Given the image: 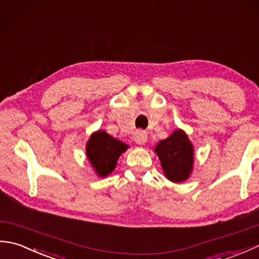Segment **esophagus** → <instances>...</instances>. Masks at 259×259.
<instances>
[{
  "instance_id": "34e87169",
  "label": "esophagus",
  "mask_w": 259,
  "mask_h": 259,
  "mask_svg": "<svg viewBox=\"0 0 259 259\" xmlns=\"http://www.w3.org/2000/svg\"><path fill=\"white\" fill-rule=\"evenodd\" d=\"M135 141L138 145H145L147 141V133L144 130H137L135 134Z\"/></svg>"
}]
</instances>
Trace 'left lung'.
I'll return each instance as SVG.
<instances>
[{
    "instance_id": "1",
    "label": "left lung",
    "mask_w": 259,
    "mask_h": 259,
    "mask_svg": "<svg viewBox=\"0 0 259 259\" xmlns=\"http://www.w3.org/2000/svg\"><path fill=\"white\" fill-rule=\"evenodd\" d=\"M155 151L170 181L181 183L189 177L194 162V148L184 131L176 130L167 139L159 141Z\"/></svg>"
}]
</instances>
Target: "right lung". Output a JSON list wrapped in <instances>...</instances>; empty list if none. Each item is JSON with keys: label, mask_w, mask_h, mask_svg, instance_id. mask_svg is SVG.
I'll return each mask as SVG.
<instances>
[{"label": "right lung", "mask_w": 259, "mask_h": 259, "mask_svg": "<svg viewBox=\"0 0 259 259\" xmlns=\"http://www.w3.org/2000/svg\"><path fill=\"white\" fill-rule=\"evenodd\" d=\"M126 146L104 131L93 134L87 145V156L100 177H106L117 166L121 153L126 150Z\"/></svg>", "instance_id": "add662e5"}]
</instances>
